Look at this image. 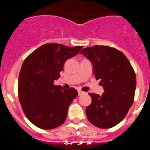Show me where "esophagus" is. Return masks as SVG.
Here are the masks:
<instances>
[{
    "mask_svg": "<svg viewBox=\"0 0 150 150\" xmlns=\"http://www.w3.org/2000/svg\"><path fill=\"white\" fill-rule=\"evenodd\" d=\"M83 93H85L83 91L80 90V89H78V94H79V96H80V95H82V94H83Z\"/></svg>",
    "mask_w": 150,
    "mask_h": 150,
    "instance_id": "1",
    "label": "esophagus"
}]
</instances>
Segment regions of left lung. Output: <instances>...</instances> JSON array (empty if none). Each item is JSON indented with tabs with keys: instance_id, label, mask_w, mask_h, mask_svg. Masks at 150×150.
Wrapping results in <instances>:
<instances>
[{
	"instance_id": "1",
	"label": "left lung",
	"mask_w": 150,
	"mask_h": 150,
	"mask_svg": "<svg viewBox=\"0 0 150 150\" xmlns=\"http://www.w3.org/2000/svg\"><path fill=\"white\" fill-rule=\"evenodd\" d=\"M91 61L93 74L105 92L102 96L89 93L92 103L86 108L91 124L98 128L113 127L125 118L132 105L136 75L121 52L108 46L95 45L80 52Z\"/></svg>"
}]
</instances>
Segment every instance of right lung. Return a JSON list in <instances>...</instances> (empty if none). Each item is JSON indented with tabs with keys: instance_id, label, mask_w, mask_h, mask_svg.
Segmentation results:
<instances>
[{
	"instance_id": "right-lung-1",
	"label": "right lung",
	"mask_w": 150,
	"mask_h": 150,
	"mask_svg": "<svg viewBox=\"0 0 150 150\" xmlns=\"http://www.w3.org/2000/svg\"><path fill=\"white\" fill-rule=\"evenodd\" d=\"M82 48L47 43L23 63L18 80L19 99L26 117L39 128H56L66 120L69 106L78 93L74 88L62 89L54 81L61 76L65 61Z\"/></svg>"
}]
</instances>
